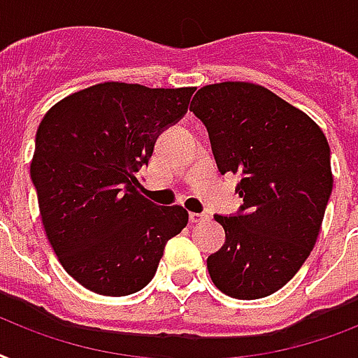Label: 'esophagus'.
<instances>
[{
	"label": "esophagus",
	"mask_w": 358,
	"mask_h": 358,
	"mask_svg": "<svg viewBox=\"0 0 358 358\" xmlns=\"http://www.w3.org/2000/svg\"><path fill=\"white\" fill-rule=\"evenodd\" d=\"M188 218H190V222L192 224H198V222H203V220H207V215L205 213H190L188 215Z\"/></svg>",
	"instance_id": "34e87169"
}]
</instances>
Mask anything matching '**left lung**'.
<instances>
[{"label": "left lung", "mask_w": 358, "mask_h": 358, "mask_svg": "<svg viewBox=\"0 0 358 358\" xmlns=\"http://www.w3.org/2000/svg\"><path fill=\"white\" fill-rule=\"evenodd\" d=\"M190 112L205 124L220 173H235L243 205L215 215L226 243L207 257L210 280L229 297L278 292L303 267L332 192L331 149L304 112L248 82L205 85Z\"/></svg>", "instance_id": "left-lung-1"}]
</instances>
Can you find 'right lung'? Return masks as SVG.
<instances>
[{
    "label": "right lung",
    "instance_id": "add662e5",
    "mask_svg": "<svg viewBox=\"0 0 358 358\" xmlns=\"http://www.w3.org/2000/svg\"><path fill=\"white\" fill-rule=\"evenodd\" d=\"M194 87L91 85L50 108L38 124L31 181L61 265L99 295L123 297L151 282L166 243L188 213L138 194L136 173L155 141L187 113Z\"/></svg>",
    "mask_w": 358,
    "mask_h": 358
}]
</instances>
